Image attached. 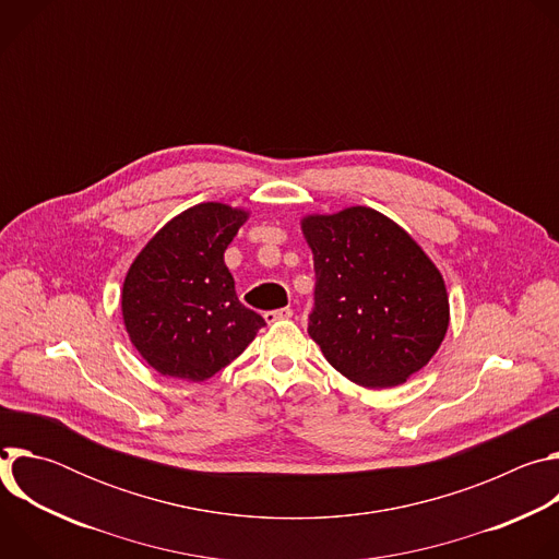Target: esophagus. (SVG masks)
Instances as JSON below:
<instances>
[{"label": "esophagus", "instance_id": "1", "mask_svg": "<svg viewBox=\"0 0 559 559\" xmlns=\"http://www.w3.org/2000/svg\"><path fill=\"white\" fill-rule=\"evenodd\" d=\"M292 318V309L289 307H283V309H274V311H267L265 313V323L267 325H276L281 321H289Z\"/></svg>", "mask_w": 559, "mask_h": 559}]
</instances>
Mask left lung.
<instances>
[{
	"label": "left lung",
	"mask_w": 559,
	"mask_h": 559,
	"mask_svg": "<svg viewBox=\"0 0 559 559\" xmlns=\"http://www.w3.org/2000/svg\"><path fill=\"white\" fill-rule=\"evenodd\" d=\"M316 307L309 336L347 380L384 389L407 382L449 330L444 278L416 238L367 205L305 214Z\"/></svg>",
	"instance_id": "obj_1"
}]
</instances>
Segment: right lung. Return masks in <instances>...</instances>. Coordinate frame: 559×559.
I'll return each instance as SVG.
<instances>
[{
	"mask_svg": "<svg viewBox=\"0 0 559 559\" xmlns=\"http://www.w3.org/2000/svg\"><path fill=\"white\" fill-rule=\"evenodd\" d=\"M250 210L207 201L170 218L134 257L121 287L123 328L162 376L203 382L265 325L241 305L223 261Z\"/></svg>",
	"mask_w": 559,
	"mask_h": 559,
	"instance_id": "right-lung-1",
	"label": "right lung"
}]
</instances>
